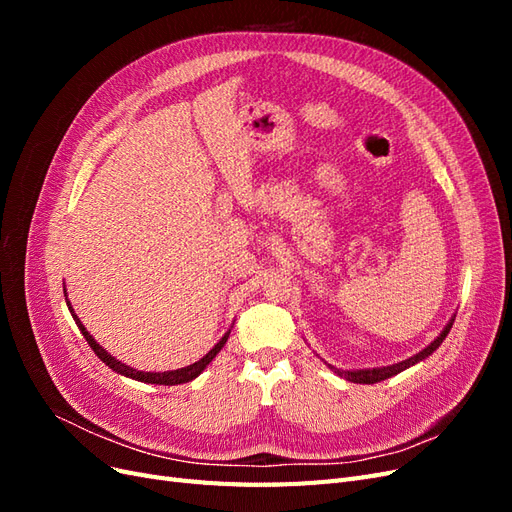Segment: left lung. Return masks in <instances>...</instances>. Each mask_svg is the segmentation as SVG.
Instances as JSON below:
<instances>
[{"mask_svg": "<svg viewBox=\"0 0 512 512\" xmlns=\"http://www.w3.org/2000/svg\"><path fill=\"white\" fill-rule=\"evenodd\" d=\"M453 322H455V316L446 322V327L440 331V335H438L436 339H433V342H431L427 348H423L421 352H416L414 356H410V359H406V361H399V363H393V365H384V367H371V369H337V367L329 365L327 361H324V363H327L329 369L335 371V374H337L339 378H346L348 382H356V384H376V382H382V380H386V378H393V376L401 374V371L412 367V365H416V363L425 361L427 356H431L433 352H436V350L440 348V344L444 342V337L448 335V331H451Z\"/></svg>", "mask_w": 512, "mask_h": 512, "instance_id": "obj_1", "label": "left lung"}]
</instances>
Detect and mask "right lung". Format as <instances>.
Masks as SVG:
<instances>
[{"mask_svg": "<svg viewBox=\"0 0 512 512\" xmlns=\"http://www.w3.org/2000/svg\"><path fill=\"white\" fill-rule=\"evenodd\" d=\"M64 294H66V303H68V309H70V314H72V318H74V322H76V327H79V331L83 333V337L87 339V344L91 346V350H94L96 354H98V359L102 361V363H106L108 367H111L113 371H117V374H121V376H126V378H132V380H138V382H145V384H164V386H175V384H185V382H192L194 378H198L200 374H203V371L207 369V365L215 359V356L220 354V350L226 346V342H228V335H230V329L222 335V339L218 344H215L203 359L200 361H196V363H192V365H188V367H181V369H170V371H138V369H134V367H130V365H126V363H121V361H117L115 356L111 354V352H106L96 339H94V335H89V331L85 329V324L81 322V318L74 314V309H72V303L68 301V292H66V288H64Z\"/></svg>", "mask_w": 512, "mask_h": 512, "instance_id": "1", "label": "right lung"}]
</instances>
